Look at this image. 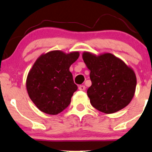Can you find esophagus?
I'll return each mask as SVG.
<instances>
[{
  "instance_id": "obj_1",
  "label": "esophagus",
  "mask_w": 152,
  "mask_h": 152,
  "mask_svg": "<svg viewBox=\"0 0 152 152\" xmlns=\"http://www.w3.org/2000/svg\"><path fill=\"white\" fill-rule=\"evenodd\" d=\"M85 89H86V87L85 85H80L79 87V90H81V91H85Z\"/></svg>"
}]
</instances>
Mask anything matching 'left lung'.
Listing matches in <instances>:
<instances>
[{
	"label": "left lung",
	"instance_id": "left-lung-1",
	"mask_svg": "<svg viewBox=\"0 0 152 152\" xmlns=\"http://www.w3.org/2000/svg\"><path fill=\"white\" fill-rule=\"evenodd\" d=\"M82 58L90 70L87 96L93 107L106 114L126 107L135 93L137 79L132 67L110 53L96 56L85 51Z\"/></svg>",
	"mask_w": 152,
	"mask_h": 152
}]
</instances>
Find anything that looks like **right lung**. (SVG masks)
<instances>
[{
	"mask_svg": "<svg viewBox=\"0 0 152 152\" xmlns=\"http://www.w3.org/2000/svg\"><path fill=\"white\" fill-rule=\"evenodd\" d=\"M79 56L78 51L66 53L51 50L41 55L29 70L27 92L31 100L42 113L57 115L70 104L78 87L69 68Z\"/></svg>",
	"mask_w": 152,
	"mask_h": 152,
	"instance_id": "right-lung-1",
	"label": "right lung"
}]
</instances>
